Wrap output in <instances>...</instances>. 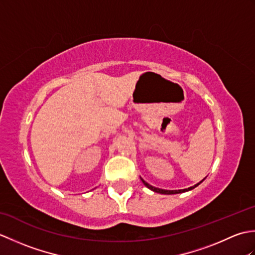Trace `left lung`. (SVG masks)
Instances as JSON below:
<instances>
[{
  "label": "left lung",
  "instance_id": "obj_1",
  "mask_svg": "<svg viewBox=\"0 0 255 255\" xmlns=\"http://www.w3.org/2000/svg\"><path fill=\"white\" fill-rule=\"evenodd\" d=\"M141 181H142V183L144 184L145 186H147L149 189H151V191H153V192H155V193H160V194H166V195H171V194H180V193H184V192H188V191H191V189H193V188H195L196 186H198L200 183H202L203 181H200L199 183H197L196 185H194V186H191V187H188V188H185V189H178V191H169V189H162V188H158V187H154V186H152V185H150V184H148L147 182L145 181H143L142 178H141Z\"/></svg>",
  "mask_w": 255,
  "mask_h": 255
}]
</instances>
